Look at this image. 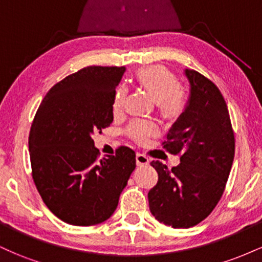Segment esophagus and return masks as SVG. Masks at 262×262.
Returning <instances> with one entry per match:
<instances>
[{
  "mask_svg": "<svg viewBox=\"0 0 262 262\" xmlns=\"http://www.w3.org/2000/svg\"><path fill=\"white\" fill-rule=\"evenodd\" d=\"M135 159H137L138 166H144V165H148L150 162V159L145 154H143V152H138Z\"/></svg>",
  "mask_w": 262,
  "mask_h": 262,
  "instance_id": "34e87169",
  "label": "esophagus"
}]
</instances>
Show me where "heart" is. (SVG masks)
Masks as SVG:
<instances>
[{"label": "heart", "mask_w": 262, "mask_h": 262, "mask_svg": "<svg viewBox=\"0 0 262 262\" xmlns=\"http://www.w3.org/2000/svg\"><path fill=\"white\" fill-rule=\"evenodd\" d=\"M135 82L156 101L159 112L167 119H176L185 112L188 106V93L179 83L176 75L164 65H149L138 69L134 75ZM125 100V90L118 87L114 92L113 110L119 112ZM128 133L140 143L148 140L155 133V127L150 123L133 122L128 128Z\"/></svg>", "instance_id": "b5f03b06"}]
</instances>
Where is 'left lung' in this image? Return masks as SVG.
<instances>
[{
  "label": "left lung",
  "mask_w": 262,
  "mask_h": 262,
  "mask_svg": "<svg viewBox=\"0 0 262 262\" xmlns=\"http://www.w3.org/2000/svg\"><path fill=\"white\" fill-rule=\"evenodd\" d=\"M191 85L188 106L162 143L180 165L169 169L150 162L158 183L149 191L155 219L172 228H191L204 221L221 201L229 177L235 139L221 91L196 70L186 69Z\"/></svg>",
  "instance_id": "left-lung-1"
}]
</instances>
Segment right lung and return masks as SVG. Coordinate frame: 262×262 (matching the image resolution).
<instances>
[{"label": "right lung", "instance_id": "obj_1", "mask_svg": "<svg viewBox=\"0 0 262 262\" xmlns=\"http://www.w3.org/2000/svg\"><path fill=\"white\" fill-rule=\"evenodd\" d=\"M124 66H87L59 81L41 101L29 133L32 176L45 206L77 227L107 221L135 169L119 146L98 159L92 134L113 122V97Z\"/></svg>", "mask_w": 262, "mask_h": 262}]
</instances>
